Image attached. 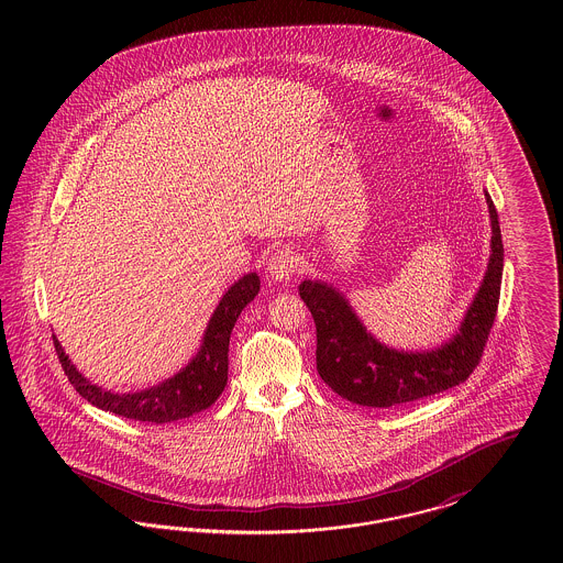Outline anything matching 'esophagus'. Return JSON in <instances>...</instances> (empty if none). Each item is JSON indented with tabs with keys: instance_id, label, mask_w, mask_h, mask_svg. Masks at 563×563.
Returning <instances> with one entry per match:
<instances>
[{
	"instance_id": "34e87169",
	"label": "esophagus",
	"mask_w": 563,
	"mask_h": 563,
	"mask_svg": "<svg viewBox=\"0 0 563 563\" xmlns=\"http://www.w3.org/2000/svg\"><path fill=\"white\" fill-rule=\"evenodd\" d=\"M269 276L274 280H289L291 276H295L299 272V257L294 251L285 249V251H278L269 257L268 262Z\"/></svg>"
}]
</instances>
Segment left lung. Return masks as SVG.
I'll return each instance as SVG.
<instances>
[{"instance_id":"8db88e82","label":"left lung","mask_w":563,"mask_h":563,"mask_svg":"<svg viewBox=\"0 0 563 563\" xmlns=\"http://www.w3.org/2000/svg\"><path fill=\"white\" fill-rule=\"evenodd\" d=\"M485 202L492 223L487 269L457 331L437 349H390L367 331L340 289L322 280L299 285L317 324V372L333 393L363 407H395L443 393L473 374L496 319L505 266L498 213L487 191Z\"/></svg>"}]
</instances>
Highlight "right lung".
Returning <instances> with one entry per match:
<instances>
[{
    "label": "right lung",
    "instance_id": "add662e5",
    "mask_svg": "<svg viewBox=\"0 0 563 563\" xmlns=\"http://www.w3.org/2000/svg\"><path fill=\"white\" fill-rule=\"evenodd\" d=\"M260 294V276L255 272L239 278L214 308L213 317L207 324L202 335V344L196 356L184 369L156 386L136 393H111L92 384L88 377L76 369L71 358L65 354L53 335L54 349L65 375L74 384V388L90 405L106 409L109 413L131 418L139 422L166 424L175 420H184L198 411H205L213 405L228 384V349L230 333L241 317L244 306Z\"/></svg>",
    "mask_w": 563,
    "mask_h": 563
}]
</instances>
